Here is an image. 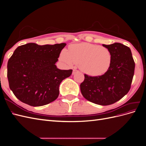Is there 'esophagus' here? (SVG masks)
Wrapping results in <instances>:
<instances>
[{"label":"esophagus","instance_id":"obj_1","mask_svg":"<svg viewBox=\"0 0 146 146\" xmlns=\"http://www.w3.org/2000/svg\"><path fill=\"white\" fill-rule=\"evenodd\" d=\"M78 72V71L77 70H76V69H74V70H73V72H72V74L74 75V74H75L76 73Z\"/></svg>","mask_w":146,"mask_h":146}]
</instances>
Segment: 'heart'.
I'll return each instance as SVG.
<instances>
[{
  "mask_svg": "<svg viewBox=\"0 0 146 146\" xmlns=\"http://www.w3.org/2000/svg\"><path fill=\"white\" fill-rule=\"evenodd\" d=\"M60 58L69 66L78 65L83 73L92 77L102 76L111 64V54L108 48L88 42L71 45L68 52L65 49L61 51Z\"/></svg>",
  "mask_w": 146,
  "mask_h": 146,
  "instance_id": "obj_1",
  "label": "heart"
}]
</instances>
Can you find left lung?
<instances>
[{"instance_id":"8db88e82","label":"left lung","mask_w":146,"mask_h":146,"mask_svg":"<svg viewBox=\"0 0 146 146\" xmlns=\"http://www.w3.org/2000/svg\"><path fill=\"white\" fill-rule=\"evenodd\" d=\"M102 46L111 52L110 68L100 76L85 74L80 90L86 100L105 106L116 102L128 93L134 76L135 64L129 47L119 42Z\"/></svg>"}]
</instances>
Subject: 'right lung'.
<instances>
[{"instance_id": "add662e5", "label": "right lung", "mask_w": 146, "mask_h": 146, "mask_svg": "<svg viewBox=\"0 0 146 146\" xmlns=\"http://www.w3.org/2000/svg\"><path fill=\"white\" fill-rule=\"evenodd\" d=\"M66 45L28 43L17 47L8 61L7 77L10 90L22 102L39 107L57 99L61 82L72 72L55 65Z\"/></svg>"}]
</instances>
